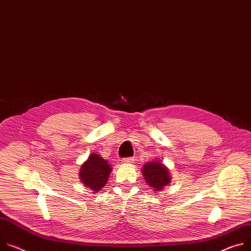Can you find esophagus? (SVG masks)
Here are the masks:
<instances>
[{
	"label": "esophagus",
	"instance_id": "34e87169",
	"mask_svg": "<svg viewBox=\"0 0 251 251\" xmlns=\"http://www.w3.org/2000/svg\"><path fill=\"white\" fill-rule=\"evenodd\" d=\"M133 161H134V159L132 157H127V158L121 159V162L123 164H131V163H133Z\"/></svg>",
	"mask_w": 251,
	"mask_h": 251
}]
</instances>
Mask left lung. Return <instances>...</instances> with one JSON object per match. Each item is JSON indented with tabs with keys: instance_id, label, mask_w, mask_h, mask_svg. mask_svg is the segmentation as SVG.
I'll list each match as a JSON object with an SVG mask.
<instances>
[{
	"instance_id": "1",
	"label": "left lung",
	"mask_w": 251,
	"mask_h": 251,
	"mask_svg": "<svg viewBox=\"0 0 251 251\" xmlns=\"http://www.w3.org/2000/svg\"><path fill=\"white\" fill-rule=\"evenodd\" d=\"M142 173L147 184L156 192L161 191L164 186L170 183L169 170L160 161L146 163L142 168Z\"/></svg>"
}]
</instances>
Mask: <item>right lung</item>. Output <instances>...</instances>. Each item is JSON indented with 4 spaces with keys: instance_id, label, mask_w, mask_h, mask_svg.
<instances>
[{
    "instance_id": "right-lung-1",
    "label": "right lung",
    "mask_w": 251,
    "mask_h": 251,
    "mask_svg": "<svg viewBox=\"0 0 251 251\" xmlns=\"http://www.w3.org/2000/svg\"><path fill=\"white\" fill-rule=\"evenodd\" d=\"M111 171L112 167L108 161L100 155L92 153L81 166L79 176L82 183L95 193L105 186Z\"/></svg>"
}]
</instances>
